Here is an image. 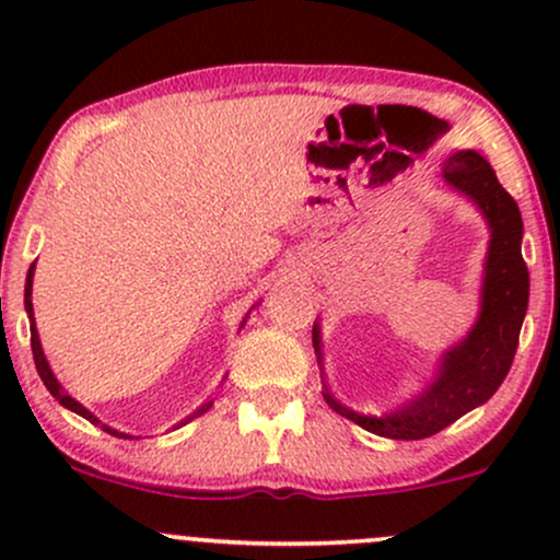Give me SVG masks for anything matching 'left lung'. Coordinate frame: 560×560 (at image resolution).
I'll return each instance as SVG.
<instances>
[{
    "label": "left lung",
    "mask_w": 560,
    "mask_h": 560,
    "mask_svg": "<svg viewBox=\"0 0 560 560\" xmlns=\"http://www.w3.org/2000/svg\"><path fill=\"white\" fill-rule=\"evenodd\" d=\"M442 178L450 189L477 205L490 229V247L481 273L479 316L460 342L442 352L432 382L387 413H355L339 402L326 384L320 324L318 320L313 324V347L324 378V400L365 432L387 440L432 436L468 410L490 400L511 371L518 331L529 305V271L522 258L524 223L516 199L500 186L492 165L474 150L453 152L442 165Z\"/></svg>",
    "instance_id": "obj_1"
}]
</instances>
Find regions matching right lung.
<instances>
[{
	"mask_svg": "<svg viewBox=\"0 0 560 560\" xmlns=\"http://www.w3.org/2000/svg\"><path fill=\"white\" fill-rule=\"evenodd\" d=\"M34 271H36V262H31V268H28V276H25V298H23V302H25V313H28V324H31V350H34V361H36V371H38V376H42V382H44V387L49 389V395L55 397V400H60V405L62 408H68V410H73V413H79L81 419H86V421H92L94 427H100L102 432H107V434H113V436H120V440H131V434H126V432H118V429H113V427H107V423H102L100 419H96V416L92 413V410L89 408H83V405L75 400V397H70L66 389H62V384L57 382V376H55V371L49 369V361H47V355H44V350H42V339H38V331H36V318H34V302H31V292H34ZM255 307V305H253ZM249 316V313H247ZM247 316L242 318V324H240V329L244 324H247ZM213 400L215 397H208V400H205L202 405H199V408L195 410V413H189L186 416V419H182L176 423V427L173 429H178V427H184V423H189L191 419H197V416H202V413H208L210 410V405H213Z\"/></svg>",
	"mask_w": 560,
	"mask_h": 560,
	"instance_id": "add662e5",
	"label": "right lung"
}]
</instances>
